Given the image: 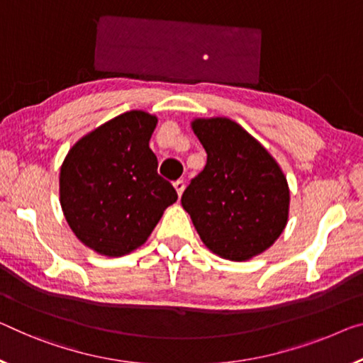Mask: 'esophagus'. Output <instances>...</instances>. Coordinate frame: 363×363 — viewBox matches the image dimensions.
Masks as SVG:
<instances>
[{"label": "esophagus", "instance_id": "34e87169", "mask_svg": "<svg viewBox=\"0 0 363 363\" xmlns=\"http://www.w3.org/2000/svg\"><path fill=\"white\" fill-rule=\"evenodd\" d=\"M174 186H175V189H177L178 196H180V194L183 193V189H185V182H183V180H177V182H174Z\"/></svg>", "mask_w": 363, "mask_h": 363}]
</instances>
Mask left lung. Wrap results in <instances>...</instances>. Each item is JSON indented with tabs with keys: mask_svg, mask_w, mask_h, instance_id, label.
<instances>
[{
	"mask_svg": "<svg viewBox=\"0 0 363 363\" xmlns=\"http://www.w3.org/2000/svg\"><path fill=\"white\" fill-rule=\"evenodd\" d=\"M208 162L182 194L206 247L232 261L263 253L289 216V186L269 152L228 118L193 121Z\"/></svg>",
	"mask_w": 363,
	"mask_h": 363,
	"instance_id": "1",
	"label": "left lung"
}]
</instances>
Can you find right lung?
<instances>
[{"mask_svg": "<svg viewBox=\"0 0 363 363\" xmlns=\"http://www.w3.org/2000/svg\"><path fill=\"white\" fill-rule=\"evenodd\" d=\"M155 125L157 118L146 111H126L79 139L61 165L66 220L100 255L121 256L141 247L178 198L149 147Z\"/></svg>", "mask_w": 363, "mask_h": 363, "instance_id": "obj_1", "label": "right lung"}]
</instances>
